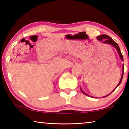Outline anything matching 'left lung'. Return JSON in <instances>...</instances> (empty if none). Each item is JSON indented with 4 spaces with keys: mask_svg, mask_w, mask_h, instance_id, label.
Instances as JSON below:
<instances>
[{
    "mask_svg": "<svg viewBox=\"0 0 129 129\" xmlns=\"http://www.w3.org/2000/svg\"><path fill=\"white\" fill-rule=\"evenodd\" d=\"M97 39H98V40H100V41H101V42H103V43H108V44H110V45H112L113 46H114V47L116 48V49L117 50V51H118V54H119V56H120V58H121V59H122V61H123V55L122 54V53H121V51H120V48H119V46H118V44H117L116 42H115V41H114V40H112V38H111V37H109V36H108V35H100V36H99L97 37ZM123 67H124V65H123V72H122V76H121V79H120V82H119V83H118V86H116V88H115V89L114 90H114L116 89V87H118V86L119 85V84H120V83H121V82H122V78H123ZM81 90H82V89H81ZM82 93H83V94H86V95H88L87 94H86L85 93H84V92H83V91H82ZM112 91V92H113ZM109 94H108V95H107V96H105L104 97H107V96H108Z\"/></svg>",
    "mask_w": 129,
    "mask_h": 129,
    "instance_id": "left-lung-1",
    "label": "left lung"
}]
</instances>
